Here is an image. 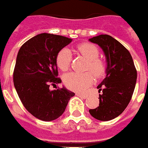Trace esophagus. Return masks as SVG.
Returning <instances> with one entry per match:
<instances>
[{
    "label": "esophagus",
    "instance_id": "esophagus-1",
    "mask_svg": "<svg viewBox=\"0 0 148 148\" xmlns=\"http://www.w3.org/2000/svg\"><path fill=\"white\" fill-rule=\"evenodd\" d=\"M76 95L80 97V98H82V99H86L87 98V95H84V94H81V93H77Z\"/></svg>",
    "mask_w": 148,
    "mask_h": 148
}]
</instances>
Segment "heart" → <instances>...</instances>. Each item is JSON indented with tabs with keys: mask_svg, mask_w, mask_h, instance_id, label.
Here are the masks:
<instances>
[{
	"mask_svg": "<svg viewBox=\"0 0 148 148\" xmlns=\"http://www.w3.org/2000/svg\"><path fill=\"white\" fill-rule=\"evenodd\" d=\"M72 51L87 60L85 73H69L64 76V84L67 88L76 92L85 91L97 78L103 77L106 74L107 66L104 60L99 58V50L96 45L90 43H82L72 49ZM72 61L71 52L68 49H62L58 53L56 65L61 71L69 70ZM91 72H90L89 71ZM92 73H91V72Z\"/></svg>",
	"mask_w": 148,
	"mask_h": 148,
	"instance_id": "heart-1",
	"label": "heart"
}]
</instances>
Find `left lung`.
I'll use <instances>...</instances> for the list:
<instances>
[{
	"label": "left lung",
	"mask_w": 148,
	"mask_h": 148,
	"mask_svg": "<svg viewBox=\"0 0 148 148\" xmlns=\"http://www.w3.org/2000/svg\"><path fill=\"white\" fill-rule=\"evenodd\" d=\"M103 49L106 57L107 71L99 89V105L89 112L100 121H109L123 112L135 90L137 71L130 52L110 35L102 34L90 39Z\"/></svg>",
	"instance_id": "1"
}]
</instances>
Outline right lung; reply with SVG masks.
I'll return each instance as SVG.
<instances>
[{"label":"right lung","instance_id":"right-lung-1","mask_svg":"<svg viewBox=\"0 0 148 148\" xmlns=\"http://www.w3.org/2000/svg\"><path fill=\"white\" fill-rule=\"evenodd\" d=\"M60 35L41 34L25 42L18 51L13 71V83L25 108L42 121H52L66 110L74 92L65 87L50 90L62 82L58 77V53L71 42Z\"/></svg>","mask_w":148,"mask_h":148}]
</instances>
